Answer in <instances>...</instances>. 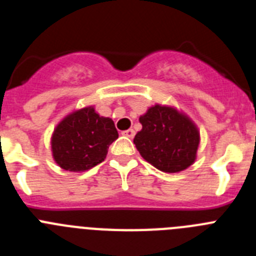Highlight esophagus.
Wrapping results in <instances>:
<instances>
[{"instance_id":"obj_1","label":"esophagus","mask_w":256,"mask_h":256,"mask_svg":"<svg viewBox=\"0 0 256 256\" xmlns=\"http://www.w3.org/2000/svg\"><path fill=\"white\" fill-rule=\"evenodd\" d=\"M123 136H126V137H128V138H133L134 137V130H124L123 133H122Z\"/></svg>"}]
</instances>
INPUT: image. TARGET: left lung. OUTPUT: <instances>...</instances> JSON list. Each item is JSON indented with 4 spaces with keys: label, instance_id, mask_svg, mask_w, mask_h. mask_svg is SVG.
I'll list each match as a JSON object with an SVG mask.
<instances>
[{
    "label": "left lung",
    "instance_id": "8db88e82",
    "mask_svg": "<svg viewBox=\"0 0 256 256\" xmlns=\"http://www.w3.org/2000/svg\"><path fill=\"white\" fill-rule=\"evenodd\" d=\"M142 130L136 148L152 166L165 173H180L196 162L200 130L184 112L172 105L155 104L140 116Z\"/></svg>",
    "mask_w": 256,
    "mask_h": 256
}]
</instances>
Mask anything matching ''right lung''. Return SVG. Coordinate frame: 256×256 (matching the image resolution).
Returning <instances> with one entry per match:
<instances>
[{"label":"right lung","mask_w":256,"mask_h":256,"mask_svg":"<svg viewBox=\"0 0 256 256\" xmlns=\"http://www.w3.org/2000/svg\"><path fill=\"white\" fill-rule=\"evenodd\" d=\"M119 137L112 118L94 105L65 115L51 136L52 158L61 169L82 173L105 160L108 146Z\"/></svg>","instance_id":"1"}]
</instances>
